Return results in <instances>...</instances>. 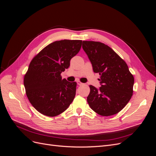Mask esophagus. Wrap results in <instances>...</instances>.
I'll list each match as a JSON object with an SVG mask.
<instances>
[{
	"instance_id": "1",
	"label": "esophagus",
	"mask_w": 156,
	"mask_h": 156,
	"mask_svg": "<svg viewBox=\"0 0 156 156\" xmlns=\"http://www.w3.org/2000/svg\"><path fill=\"white\" fill-rule=\"evenodd\" d=\"M77 84H78V85H79V86L83 85V83H81V81H77Z\"/></svg>"
}]
</instances>
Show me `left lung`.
Masks as SVG:
<instances>
[{
	"label": "left lung",
	"instance_id": "8db88e82",
	"mask_svg": "<svg viewBox=\"0 0 156 156\" xmlns=\"http://www.w3.org/2000/svg\"><path fill=\"white\" fill-rule=\"evenodd\" d=\"M83 49L90 60L94 72L100 74L98 79L101 85L99 89L90 85L89 106L101 116L117 114L133 96V75L125 61L105 44L83 41Z\"/></svg>",
	"mask_w": 156,
	"mask_h": 156
}]
</instances>
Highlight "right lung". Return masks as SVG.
<instances>
[{
    "label": "right lung",
    "mask_w": 156,
    "mask_h": 156,
    "mask_svg": "<svg viewBox=\"0 0 156 156\" xmlns=\"http://www.w3.org/2000/svg\"><path fill=\"white\" fill-rule=\"evenodd\" d=\"M82 40L53 42L32 58L24 76L27 96L36 109L47 116H58L73 101L76 82L62 79L70 60L81 49Z\"/></svg>",
    "instance_id": "add662e5"
}]
</instances>
